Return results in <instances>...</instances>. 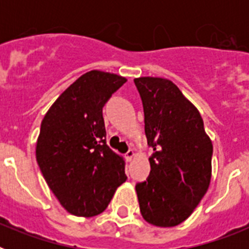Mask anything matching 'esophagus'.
Returning <instances> with one entry per match:
<instances>
[{
	"mask_svg": "<svg viewBox=\"0 0 249 249\" xmlns=\"http://www.w3.org/2000/svg\"><path fill=\"white\" fill-rule=\"evenodd\" d=\"M135 157V152L132 151V149H128V151H127V153H126V160H128V162H131L132 160V158Z\"/></svg>",
	"mask_w": 249,
	"mask_h": 249,
	"instance_id": "esophagus-1",
	"label": "esophagus"
}]
</instances>
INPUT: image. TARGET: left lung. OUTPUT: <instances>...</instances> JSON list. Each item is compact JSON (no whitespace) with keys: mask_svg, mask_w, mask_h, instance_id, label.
Returning a JSON list of instances; mask_svg holds the SVG:
<instances>
[{"mask_svg":"<svg viewBox=\"0 0 249 249\" xmlns=\"http://www.w3.org/2000/svg\"><path fill=\"white\" fill-rule=\"evenodd\" d=\"M135 85L144 112L151 172L136 184L141 214L157 227L186 221L206 195L213 146L198 109L166 78L140 77Z\"/></svg>","mask_w":249,"mask_h":249,"instance_id":"8db88e82","label":"left lung"}]
</instances>
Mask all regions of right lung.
<instances>
[{
  "label": "right lung",
  "instance_id": "1",
  "mask_svg": "<svg viewBox=\"0 0 249 249\" xmlns=\"http://www.w3.org/2000/svg\"><path fill=\"white\" fill-rule=\"evenodd\" d=\"M102 71L81 76L46 113L36 146L43 178L71 214L93 217L127 179L124 160L106 142L102 108L126 82Z\"/></svg>",
  "mask_w": 249,
  "mask_h": 249
}]
</instances>
